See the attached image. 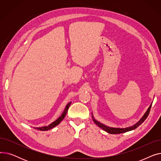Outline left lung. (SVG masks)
Instances as JSON below:
<instances>
[{
  "instance_id": "left-lung-1",
  "label": "left lung",
  "mask_w": 161,
  "mask_h": 161,
  "mask_svg": "<svg viewBox=\"0 0 161 161\" xmlns=\"http://www.w3.org/2000/svg\"><path fill=\"white\" fill-rule=\"evenodd\" d=\"M151 106L149 107L147 111L146 112V114H144V115H143L142 119L135 125H134L133 126H129V127H126V128H125V129H120V128H113V127H109V126H107L102 123H99L98 121H97V120H95L94 118H93V116H92V119H93V121L95 122V123L98 125L100 128H101L102 129H103L104 130H105L106 132L109 133V134H121V133H123V132H128V131H130V130H134L135 129H136L138 126H139L143 121H144L146 118L147 117L149 114V112H150V109H151Z\"/></svg>"
}]
</instances>
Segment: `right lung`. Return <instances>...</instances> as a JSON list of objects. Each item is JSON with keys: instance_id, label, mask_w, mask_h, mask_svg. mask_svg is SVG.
<instances>
[{"instance_id": "1", "label": "right lung", "mask_w": 161, "mask_h": 161, "mask_svg": "<svg viewBox=\"0 0 161 161\" xmlns=\"http://www.w3.org/2000/svg\"><path fill=\"white\" fill-rule=\"evenodd\" d=\"M70 104H71V103H69V104H68L66 105V108H65V109H64V110L63 113L62 114V115H61L60 117H59L58 118V119H57L56 121H55L53 122L52 123H51V124L49 125L48 126H43V127H36V128H35V129H38V130H42V131H46V130H49V129H53V127H55V126H56L57 125H58L59 123H60L61 122V121L64 119L65 115H66V113H67V112H68V109H69V106H70Z\"/></svg>"}]
</instances>
